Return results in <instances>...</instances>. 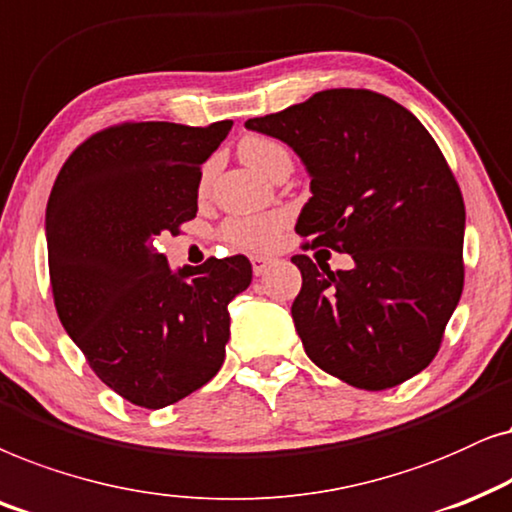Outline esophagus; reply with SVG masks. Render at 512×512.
<instances>
[{"label": "esophagus", "instance_id": "34e87169", "mask_svg": "<svg viewBox=\"0 0 512 512\" xmlns=\"http://www.w3.org/2000/svg\"><path fill=\"white\" fill-rule=\"evenodd\" d=\"M252 271H255V276H262L264 271H267V267L271 264L269 257H252Z\"/></svg>", "mask_w": 512, "mask_h": 512}]
</instances>
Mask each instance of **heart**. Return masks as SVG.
I'll return each instance as SVG.
<instances>
[{
	"label": "heart",
	"mask_w": 512,
	"mask_h": 512,
	"mask_svg": "<svg viewBox=\"0 0 512 512\" xmlns=\"http://www.w3.org/2000/svg\"><path fill=\"white\" fill-rule=\"evenodd\" d=\"M238 154L257 173L267 175L278 161H290L288 149L281 142L262 138V135H250L241 142ZM285 227H288V215L285 213H269V215H245V217H231L222 224L220 238L229 248L252 252V255H262V252H271L278 248L283 241Z\"/></svg>",
	"instance_id": "1"
}]
</instances>
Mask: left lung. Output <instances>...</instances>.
<instances>
[{"instance_id":"left-lung-1","label":"left lung","mask_w":512,"mask_h":512,"mask_svg":"<svg viewBox=\"0 0 512 512\" xmlns=\"http://www.w3.org/2000/svg\"><path fill=\"white\" fill-rule=\"evenodd\" d=\"M245 128L288 142L309 170L313 196L295 227L311 238L304 248L353 257L337 271L292 257L306 356L365 391L412 379L438 353L463 290L466 208L431 133L367 88L320 91Z\"/></svg>"}]
</instances>
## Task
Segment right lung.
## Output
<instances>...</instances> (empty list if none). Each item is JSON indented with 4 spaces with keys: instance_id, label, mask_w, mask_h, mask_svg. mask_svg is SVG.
Segmentation results:
<instances>
[{
    "instance_id": "add662e5",
    "label": "right lung",
    "mask_w": 512,
    "mask_h": 512,
    "mask_svg": "<svg viewBox=\"0 0 512 512\" xmlns=\"http://www.w3.org/2000/svg\"><path fill=\"white\" fill-rule=\"evenodd\" d=\"M234 121H124L70 154L46 206L56 311L102 384L161 410L220 372L229 302L252 281L248 257H210L173 274L154 236L196 217L201 163Z\"/></svg>"
}]
</instances>
